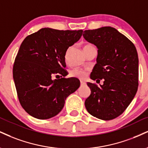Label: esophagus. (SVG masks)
Wrapping results in <instances>:
<instances>
[{
	"label": "esophagus",
	"instance_id": "34e87169",
	"mask_svg": "<svg viewBox=\"0 0 148 148\" xmlns=\"http://www.w3.org/2000/svg\"><path fill=\"white\" fill-rule=\"evenodd\" d=\"M85 84H86V83H85V82L83 81H81V85H85Z\"/></svg>",
	"mask_w": 148,
	"mask_h": 148
}]
</instances>
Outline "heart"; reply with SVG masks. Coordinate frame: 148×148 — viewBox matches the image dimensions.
Here are the masks:
<instances>
[{
  "instance_id": "1",
  "label": "heart",
  "mask_w": 148,
  "mask_h": 148,
  "mask_svg": "<svg viewBox=\"0 0 148 148\" xmlns=\"http://www.w3.org/2000/svg\"><path fill=\"white\" fill-rule=\"evenodd\" d=\"M91 45H85L83 47V49H85V48L91 47ZM67 53H68V51H67L66 54H65V58H67ZM69 75L72 77H76V78H79V79H83V78L85 76V73L83 72V71L81 70L80 69L78 68H74L72 70L70 71V73H69Z\"/></svg>"
}]
</instances>
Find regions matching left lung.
Returning <instances> with one entry per match:
<instances>
[{"mask_svg": "<svg viewBox=\"0 0 148 148\" xmlns=\"http://www.w3.org/2000/svg\"><path fill=\"white\" fill-rule=\"evenodd\" d=\"M83 37L98 48L97 64L88 83L91 90L85 106L90 114L109 121L123 112L136 95L138 85V58L134 44L111 27L85 30Z\"/></svg>", "mask_w": 148, "mask_h": 148, "instance_id": "obj_1", "label": "left lung"}]
</instances>
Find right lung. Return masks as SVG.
Masks as SVG:
<instances>
[{
	"mask_svg": "<svg viewBox=\"0 0 148 148\" xmlns=\"http://www.w3.org/2000/svg\"><path fill=\"white\" fill-rule=\"evenodd\" d=\"M83 32L42 28L21 43L14 63L13 78L19 102L32 116L42 120L55 116L63 108L67 97L79 88V80L65 78V56ZM54 75L62 78L53 79Z\"/></svg>",
	"mask_w": 148,
	"mask_h": 148,
	"instance_id": "obj_1",
	"label": "right lung"
}]
</instances>
